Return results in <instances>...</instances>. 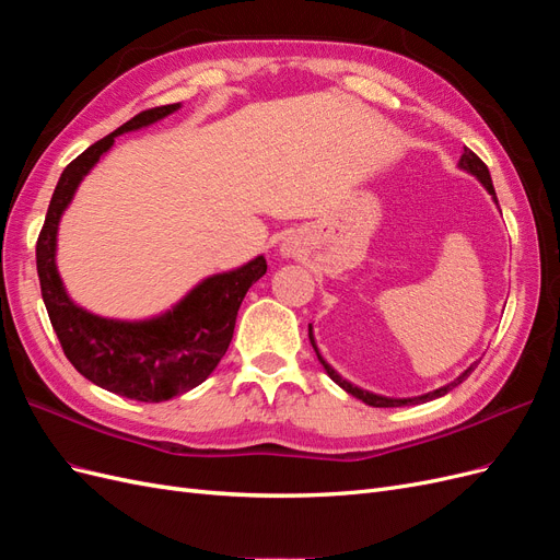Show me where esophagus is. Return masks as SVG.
I'll use <instances>...</instances> for the list:
<instances>
[{
	"label": "esophagus",
	"mask_w": 560,
	"mask_h": 560,
	"mask_svg": "<svg viewBox=\"0 0 560 560\" xmlns=\"http://www.w3.org/2000/svg\"><path fill=\"white\" fill-rule=\"evenodd\" d=\"M280 252H282V257H290V254H292V247H290V245H282V249H280Z\"/></svg>",
	"instance_id": "1"
}]
</instances>
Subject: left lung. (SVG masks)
Returning <instances> with one entry per match:
<instances>
[{"mask_svg": "<svg viewBox=\"0 0 560 560\" xmlns=\"http://www.w3.org/2000/svg\"><path fill=\"white\" fill-rule=\"evenodd\" d=\"M457 167H460V171H465V173H469V175H474L477 177L481 184H483V189L493 196V202L498 206V196H495V189H493V179H490V173H488V167H486V163L474 154V151H469L467 147H465V151H463V156H460V163H457ZM502 214V212H500ZM308 336H311V343H313V348H315V354H317V360H319V364L325 366V371H327V376L338 385V387H343L348 395H352V397H358V399H362L364 404H369V406H378V409H387V406H411V404H425V401H432V399H436V397H444L446 393H451L453 387H457L460 385L471 371H474V366H477V362L474 364H469L460 376H457L455 381H451V383H446V385H442V387H436V389H432V393H425V395H420V397H401V399H397V397H385V395H376V393H369V389H362V387H358V385H352L350 381H346L341 374H338V371L322 358L319 354V348H317V343H315V336H313V325H308Z\"/></svg>", "mask_w": 560, "mask_h": 560, "instance_id": "left-lung-1", "label": "left lung"}]
</instances>
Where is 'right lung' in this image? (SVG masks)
Returning a JSON list of instances; mask_svg holds the SVG:
<instances>
[{
    "label": "right lung",
    "instance_id": "add662e5",
    "mask_svg": "<svg viewBox=\"0 0 560 560\" xmlns=\"http://www.w3.org/2000/svg\"><path fill=\"white\" fill-rule=\"evenodd\" d=\"M179 107L175 103L132 116L67 165L37 241L42 299L67 360L97 387L138 401H167L206 381L229 350L247 290L266 273V259L259 254L238 268L200 280L175 306L144 319L95 315L67 294L56 264L58 226L79 184L114 147L118 135L142 130Z\"/></svg>",
    "mask_w": 560,
    "mask_h": 560
}]
</instances>
